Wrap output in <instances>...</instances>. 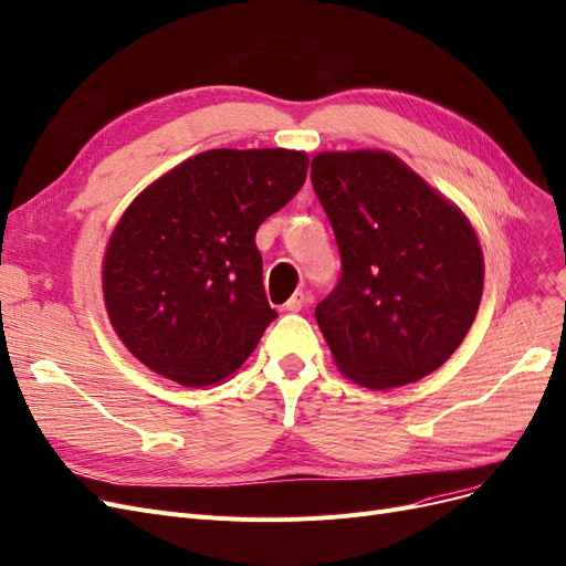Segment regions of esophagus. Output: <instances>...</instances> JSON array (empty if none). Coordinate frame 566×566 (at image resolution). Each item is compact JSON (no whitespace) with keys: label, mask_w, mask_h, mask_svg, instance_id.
Here are the masks:
<instances>
[{"label":"esophagus","mask_w":566,"mask_h":566,"mask_svg":"<svg viewBox=\"0 0 566 566\" xmlns=\"http://www.w3.org/2000/svg\"><path fill=\"white\" fill-rule=\"evenodd\" d=\"M304 304H306V295L302 290H297L295 295H292L287 302H285V311H292V314H295V311H302L304 308Z\"/></svg>","instance_id":"obj_1"}]
</instances>
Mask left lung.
<instances>
[{
	"instance_id": "obj_1",
	"label": "left lung",
	"mask_w": 566,
	"mask_h": 566,
	"mask_svg": "<svg viewBox=\"0 0 566 566\" xmlns=\"http://www.w3.org/2000/svg\"><path fill=\"white\" fill-rule=\"evenodd\" d=\"M311 182L342 255L316 306L339 373L384 391L423 379L469 333L484 285L463 212L381 149L321 151Z\"/></svg>"
}]
</instances>
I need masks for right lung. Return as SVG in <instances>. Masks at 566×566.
Instances as JSON below:
<instances>
[{
	"label": "right lung",
	"instance_id": "add662e5",
	"mask_svg": "<svg viewBox=\"0 0 566 566\" xmlns=\"http://www.w3.org/2000/svg\"><path fill=\"white\" fill-rule=\"evenodd\" d=\"M295 149H210L138 193L114 227L103 295L116 335L151 373L212 386L248 360L279 314L258 227L306 180Z\"/></svg>",
	"mask_w": 566,
	"mask_h": 566
}]
</instances>
